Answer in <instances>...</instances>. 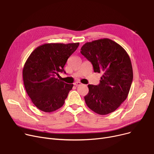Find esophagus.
Instances as JSON below:
<instances>
[{
	"label": "esophagus",
	"instance_id": "obj_1",
	"mask_svg": "<svg viewBox=\"0 0 154 154\" xmlns=\"http://www.w3.org/2000/svg\"><path fill=\"white\" fill-rule=\"evenodd\" d=\"M82 84L81 83H80V82H75L74 83V85L76 86V87H77V86H79V85H81Z\"/></svg>",
	"mask_w": 154,
	"mask_h": 154
}]
</instances>
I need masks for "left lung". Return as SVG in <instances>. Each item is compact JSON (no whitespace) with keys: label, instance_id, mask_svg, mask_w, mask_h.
<instances>
[{"label":"left lung","instance_id":"8db88e82","mask_svg":"<svg viewBox=\"0 0 154 154\" xmlns=\"http://www.w3.org/2000/svg\"><path fill=\"white\" fill-rule=\"evenodd\" d=\"M81 53L100 73V84L88 85L84 97L88 107L100 115L114 112L127 99L133 80V70L129 55L124 48L109 38L85 43Z\"/></svg>","mask_w":154,"mask_h":154}]
</instances>
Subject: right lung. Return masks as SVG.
<instances>
[{"mask_svg": "<svg viewBox=\"0 0 154 154\" xmlns=\"http://www.w3.org/2000/svg\"><path fill=\"white\" fill-rule=\"evenodd\" d=\"M79 43L45 44L37 47L26 60L22 75L24 87L32 103L45 112L62 107L73 84L58 79L59 72Z\"/></svg>", "mask_w": 154, "mask_h": 154, "instance_id": "add662e5", "label": "right lung"}]
</instances>
